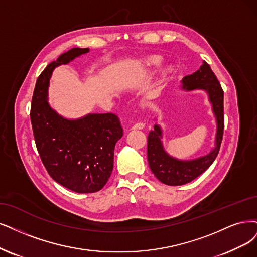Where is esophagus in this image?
Returning <instances> with one entry per match:
<instances>
[{
  "label": "esophagus",
  "mask_w": 257,
  "mask_h": 257,
  "mask_svg": "<svg viewBox=\"0 0 257 257\" xmlns=\"http://www.w3.org/2000/svg\"><path fill=\"white\" fill-rule=\"evenodd\" d=\"M145 127V123L142 122V121H139V122H136L134 126H132V129H143Z\"/></svg>",
  "instance_id": "esophagus-1"
}]
</instances>
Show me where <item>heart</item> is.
<instances>
[{
    "mask_svg": "<svg viewBox=\"0 0 257 257\" xmlns=\"http://www.w3.org/2000/svg\"><path fill=\"white\" fill-rule=\"evenodd\" d=\"M163 62V58L159 55H151L146 57V58L142 61V69L145 70V71H155L156 69H158L159 66L162 64ZM170 72H172V69L168 68L165 70L164 75H168Z\"/></svg>",
    "mask_w": 257,
    "mask_h": 257,
    "instance_id": "b5f03b06",
    "label": "heart"
}]
</instances>
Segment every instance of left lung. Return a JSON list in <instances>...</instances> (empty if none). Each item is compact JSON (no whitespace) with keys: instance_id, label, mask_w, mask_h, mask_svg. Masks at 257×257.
<instances>
[{"instance_id":"8db88e82","label":"left lung","mask_w":257,"mask_h":257,"mask_svg":"<svg viewBox=\"0 0 257 257\" xmlns=\"http://www.w3.org/2000/svg\"><path fill=\"white\" fill-rule=\"evenodd\" d=\"M181 88L186 91L204 90L210 102L212 103L214 115L216 117L217 131L215 138V147L206 156L194 160H178L169 156L164 150L162 139V129L159 125L154 126L149 131L147 144V158L151 172L158 180L166 185H183L193 181L210 167L219 153L223 129V90L218 81L211 66L205 61L200 69L183 77Z\"/></svg>"}]
</instances>
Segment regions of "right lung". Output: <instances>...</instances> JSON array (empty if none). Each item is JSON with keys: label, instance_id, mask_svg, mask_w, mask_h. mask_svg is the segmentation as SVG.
<instances>
[{"label": "right lung", "instance_id": "obj_1", "mask_svg": "<svg viewBox=\"0 0 257 257\" xmlns=\"http://www.w3.org/2000/svg\"><path fill=\"white\" fill-rule=\"evenodd\" d=\"M89 51L75 47L47 65L37 79L31 108L36 146L47 173L57 183L80 194L98 192L108 182L114 147L122 137L120 121L113 113L64 118L51 108L47 89L55 68Z\"/></svg>", "mask_w": 257, "mask_h": 257}]
</instances>
